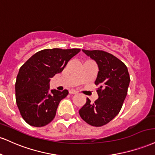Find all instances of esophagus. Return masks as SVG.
Wrapping results in <instances>:
<instances>
[{
	"label": "esophagus",
	"instance_id": "1",
	"mask_svg": "<svg viewBox=\"0 0 155 155\" xmlns=\"http://www.w3.org/2000/svg\"><path fill=\"white\" fill-rule=\"evenodd\" d=\"M68 92H69V94H77V91H76L75 89H69V91H68Z\"/></svg>",
	"mask_w": 155,
	"mask_h": 155
}]
</instances>
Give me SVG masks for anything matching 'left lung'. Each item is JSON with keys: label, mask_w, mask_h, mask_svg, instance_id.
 I'll list each match as a JSON object with an SVG mask.
<instances>
[{"label": "left lung", "mask_w": 155, "mask_h": 155, "mask_svg": "<svg viewBox=\"0 0 155 155\" xmlns=\"http://www.w3.org/2000/svg\"><path fill=\"white\" fill-rule=\"evenodd\" d=\"M97 63L99 71L94 81L99 97L93 103L89 98L79 110L86 123L100 127L108 124L118 114L127 95L130 76L124 63L103 50H82Z\"/></svg>", "instance_id": "left-lung-1"}]
</instances>
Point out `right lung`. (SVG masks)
<instances>
[{
  "label": "right lung",
  "instance_id": "obj_1",
  "mask_svg": "<svg viewBox=\"0 0 155 155\" xmlns=\"http://www.w3.org/2000/svg\"><path fill=\"white\" fill-rule=\"evenodd\" d=\"M80 49H45L37 52L20 68L15 84L16 101L21 117L28 124L42 127L56 114L60 102L68 91H50V78L61 73Z\"/></svg>",
  "mask_w": 155,
  "mask_h": 155
}]
</instances>
